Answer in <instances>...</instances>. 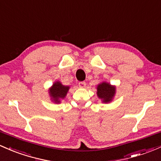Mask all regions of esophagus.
<instances>
[{"label": "esophagus", "instance_id": "34e87169", "mask_svg": "<svg viewBox=\"0 0 161 161\" xmlns=\"http://www.w3.org/2000/svg\"><path fill=\"white\" fill-rule=\"evenodd\" d=\"M79 86L80 88H85L86 86V82H79Z\"/></svg>", "mask_w": 161, "mask_h": 161}]
</instances>
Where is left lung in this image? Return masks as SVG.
<instances>
[{
  "mask_svg": "<svg viewBox=\"0 0 161 161\" xmlns=\"http://www.w3.org/2000/svg\"><path fill=\"white\" fill-rule=\"evenodd\" d=\"M116 88L110 86V84L103 82L97 86L98 97L103 99V103L110 102L114 96Z\"/></svg>",
  "mask_w": 161,
  "mask_h": 161,
  "instance_id": "8db88e82",
  "label": "left lung"
}]
</instances>
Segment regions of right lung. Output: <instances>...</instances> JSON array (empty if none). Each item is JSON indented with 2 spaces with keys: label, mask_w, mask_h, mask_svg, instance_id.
Segmentation results:
<instances>
[{
  "label": "right lung",
  "mask_w": 161,
  "mask_h": 161,
  "mask_svg": "<svg viewBox=\"0 0 161 161\" xmlns=\"http://www.w3.org/2000/svg\"><path fill=\"white\" fill-rule=\"evenodd\" d=\"M69 89V86H65L59 82H56L50 89L49 93L52 96V99L55 103H60V99H64Z\"/></svg>",
  "instance_id": "add662e5"
}]
</instances>
